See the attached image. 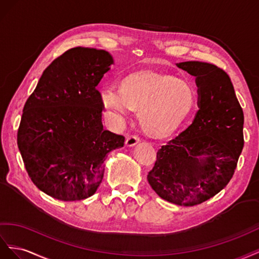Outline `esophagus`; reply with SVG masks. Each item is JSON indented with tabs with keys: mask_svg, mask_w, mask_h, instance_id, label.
I'll return each instance as SVG.
<instances>
[{
	"mask_svg": "<svg viewBox=\"0 0 259 259\" xmlns=\"http://www.w3.org/2000/svg\"><path fill=\"white\" fill-rule=\"evenodd\" d=\"M140 142V138L138 136H129L125 139V145L127 146H134Z\"/></svg>",
	"mask_w": 259,
	"mask_h": 259,
	"instance_id": "34e87169",
	"label": "esophagus"
}]
</instances>
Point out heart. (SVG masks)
I'll list each match as a JSON object with an SVG mask.
<instances>
[{
	"mask_svg": "<svg viewBox=\"0 0 259 259\" xmlns=\"http://www.w3.org/2000/svg\"><path fill=\"white\" fill-rule=\"evenodd\" d=\"M195 87L189 80L153 71H138L125 77L120 89L105 88L100 92L102 105L119 119L139 110L142 129L155 138L172 135L193 110Z\"/></svg>",
	"mask_w": 259,
	"mask_h": 259,
	"instance_id": "obj_1",
	"label": "heart"
}]
</instances>
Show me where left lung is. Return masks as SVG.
I'll return each mask as SVG.
<instances>
[{
	"instance_id": "1",
	"label": "left lung",
	"mask_w": 259,
	"mask_h": 259,
	"mask_svg": "<svg viewBox=\"0 0 259 259\" xmlns=\"http://www.w3.org/2000/svg\"><path fill=\"white\" fill-rule=\"evenodd\" d=\"M177 66L196 78L199 109L186 130L157 151L147 180L166 201L194 206L230 182L244 146V115L224 69L195 61Z\"/></svg>"
}]
</instances>
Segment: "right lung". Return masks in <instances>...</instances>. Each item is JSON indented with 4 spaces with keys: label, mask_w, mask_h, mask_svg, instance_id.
<instances>
[{
    "label": "right lung",
    "mask_w": 259,
    "mask_h": 259,
    "mask_svg": "<svg viewBox=\"0 0 259 259\" xmlns=\"http://www.w3.org/2000/svg\"><path fill=\"white\" fill-rule=\"evenodd\" d=\"M113 64L104 50L72 48L52 62L26 101L17 144L31 181L65 202L98 190L106 155L124 137L103 129L97 85Z\"/></svg>",
    "instance_id": "right-lung-1"
}]
</instances>
